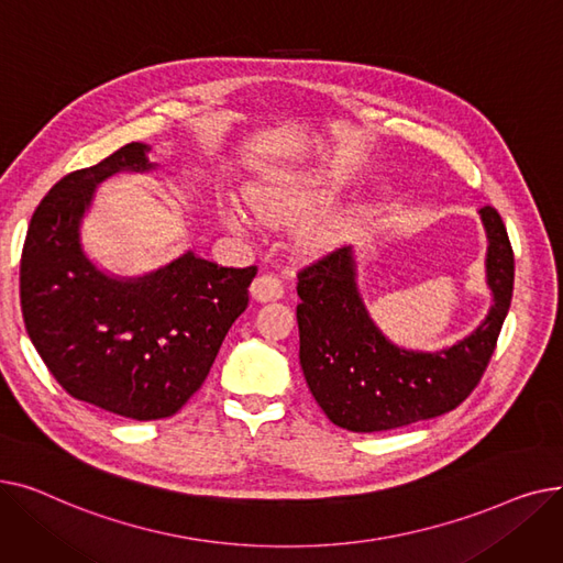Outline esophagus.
<instances>
[{
  "label": "esophagus",
  "mask_w": 563,
  "mask_h": 563,
  "mask_svg": "<svg viewBox=\"0 0 563 563\" xmlns=\"http://www.w3.org/2000/svg\"><path fill=\"white\" fill-rule=\"evenodd\" d=\"M251 297L260 303L276 301L283 297V283L274 274H262L251 285Z\"/></svg>",
  "instance_id": "1"
}]
</instances>
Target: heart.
Masks as SVG:
<instances>
[{"label":"heart","instance_id":"b5f03b06","mask_svg":"<svg viewBox=\"0 0 563 563\" xmlns=\"http://www.w3.org/2000/svg\"><path fill=\"white\" fill-rule=\"evenodd\" d=\"M340 183L342 177L338 173H283L251 185L246 189V200L262 221L272 225H287L303 221L319 212L321 207H327L340 189ZM358 217L361 212L356 207H349V210L312 221L299 232V242L306 249L331 246L344 240L353 225L358 223ZM221 219L236 232H244L249 228L246 212L236 205H225Z\"/></svg>","mask_w":563,"mask_h":563}]
</instances>
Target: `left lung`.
Here are the masks:
<instances>
[{"instance_id":"left-lung-1","label":"left lung","mask_w":563,"mask_h":563,"mask_svg":"<svg viewBox=\"0 0 563 563\" xmlns=\"http://www.w3.org/2000/svg\"><path fill=\"white\" fill-rule=\"evenodd\" d=\"M493 306L479 327L440 351L397 346L372 321L356 283V257L344 246L299 274V361L329 420L372 433L431 420L477 388L495 351L514 294V251L495 207L479 210Z\"/></svg>"}]
</instances>
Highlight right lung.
<instances>
[{
  "mask_svg": "<svg viewBox=\"0 0 563 563\" xmlns=\"http://www.w3.org/2000/svg\"><path fill=\"white\" fill-rule=\"evenodd\" d=\"M151 145L128 143L68 173L41 200L20 262L29 338L70 397L121 418H170L202 386L257 269L187 251L157 272L118 278L81 246V219L107 177L147 173Z\"/></svg>",
  "mask_w": 563,
  "mask_h": 563,
  "instance_id": "add662e5",
  "label": "right lung"
}]
</instances>
